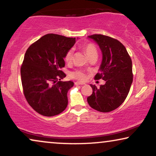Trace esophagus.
<instances>
[{
    "mask_svg": "<svg viewBox=\"0 0 156 156\" xmlns=\"http://www.w3.org/2000/svg\"><path fill=\"white\" fill-rule=\"evenodd\" d=\"M75 85H85V83H80V82H76Z\"/></svg>",
    "mask_w": 156,
    "mask_h": 156,
    "instance_id": "34e87169",
    "label": "esophagus"
}]
</instances>
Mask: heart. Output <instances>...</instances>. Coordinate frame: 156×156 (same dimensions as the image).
<instances>
[{
    "label": "heart",
    "mask_w": 156,
    "mask_h": 156,
    "mask_svg": "<svg viewBox=\"0 0 156 156\" xmlns=\"http://www.w3.org/2000/svg\"><path fill=\"white\" fill-rule=\"evenodd\" d=\"M83 48L87 54V57L91 58L92 57H97V50L96 46L92 43H85L83 45ZM73 49H70L67 51L66 55L64 56V61L66 63H70L73 59ZM70 76L73 79L79 80H84L85 78V75L84 72L81 70H75L70 73Z\"/></svg>",
    "instance_id": "1"
}]
</instances>
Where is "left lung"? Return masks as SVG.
<instances>
[{
    "mask_svg": "<svg viewBox=\"0 0 156 156\" xmlns=\"http://www.w3.org/2000/svg\"><path fill=\"white\" fill-rule=\"evenodd\" d=\"M98 44L102 52V62L95 80L103 79L99 88L90 85L92 94L87 100L95 110L103 113L112 111L121 105L128 94L133 80L132 59L120 41L101 34L88 36Z\"/></svg>",
    "mask_w": 156,
    "mask_h": 156,
    "instance_id": "1",
    "label": "left lung"
}]
</instances>
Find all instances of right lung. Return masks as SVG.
Segmentation results:
<instances>
[{"label":"right lung","instance_id":"right-lung-1","mask_svg":"<svg viewBox=\"0 0 156 156\" xmlns=\"http://www.w3.org/2000/svg\"><path fill=\"white\" fill-rule=\"evenodd\" d=\"M76 38L48 34L31 44L21 66L25 98L37 113L44 116L59 114L68 105L67 92L72 81H61L66 74L64 56L73 47Z\"/></svg>","mask_w":156,"mask_h":156}]
</instances>
